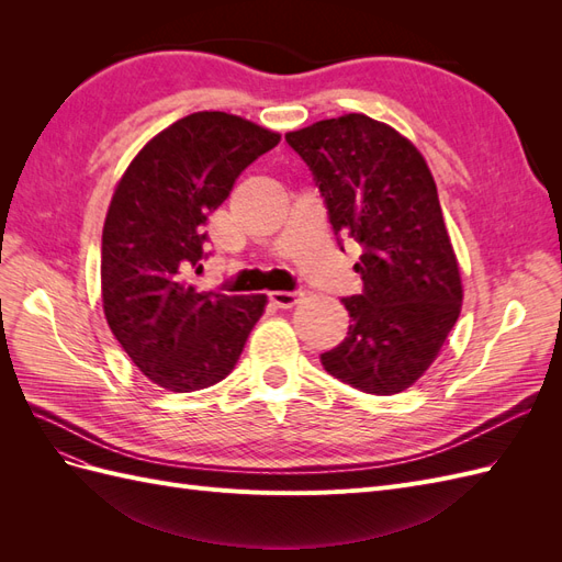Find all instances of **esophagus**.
Listing matches in <instances>:
<instances>
[{
    "instance_id": "34e87169",
    "label": "esophagus",
    "mask_w": 562,
    "mask_h": 562,
    "mask_svg": "<svg viewBox=\"0 0 562 562\" xmlns=\"http://www.w3.org/2000/svg\"><path fill=\"white\" fill-rule=\"evenodd\" d=\"M269 302L274 304L277 310H291L297 304V295L295 293H271Z\"/></svg>"
}]
</instances>
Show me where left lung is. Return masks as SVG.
I'll use <instances>...</instances> for the list:
<instances>
[{
  "label": "left lung",
  "mask_w": 562,
  "mask_h": 562,
  "mask_svg": "<svg viewBox=\"0 0 562 562\" xmlns=\"http://www.w3.org/2000/svg\"><path fill=\"white\" fill-rule=\"evenodd\" d=\"M285 140L310 166L333 232L363 246L353 265L363 295L342 300L349 333L321 363L366 394H401L431 368L464 300L429 166L405 135L359 112Z\"/></svg>",
  "instance_id": "left-lung-1"
}]
</instances>
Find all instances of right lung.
Wrapping results in <instances>:
<instances>
[{"instance_id": "right-lung-1", "label": "right lung", "mask_w": 562, "mask_h": 562, "mask_svg": "<svg viewBox=\"0 0 562 562\" xmlns=\"http://www.w3.org/2000/svg\"><path fill=\"white\" fill-rule=\"evenodd\" d=\"M281 135L227 112L157 133L119 178L103 227L100 291L110 330L147 380L187 394L225 380L267 295L196 293L203 223Z\"/></svg>"}]
</instances>
